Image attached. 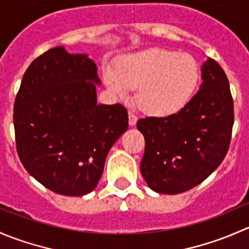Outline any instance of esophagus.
<instances>
[{
  "mask_svg": "<svg viewBox=\"0 0 249 249\" xmlns=\"http://www.w3.org/2000/svg\"><path fill=\"white\" fill-rule=\"evenodd\" d=\"M136 123H137V115L134 114L132 112H129V124L131 125V126H134Z\"/></svg>",
  "mask_w": 249,
  "mask_h": 249,
  "instance_id": "34e87169",
  "label": "esophagus"
}]
</instances>
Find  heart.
Instances as JSON below:
<instances>
[{"mask_svg":"<svg viewBox=\"0 0 249 249\" xmlns=\"http://www.w3.org/2000/svg\"><path fill=\"white\" fill-rule=\"evenodd\" d=\"M199 66L192 55L148 49L123 57L118 69L105 70V83L113 94L126 97L137 89L141 109L152 115L173 114L190 101L199 83Z\"/></svg>","mask_w":249,"mask_h":249,"instance_id":"obj_1","label":"heart"}]
</instances>
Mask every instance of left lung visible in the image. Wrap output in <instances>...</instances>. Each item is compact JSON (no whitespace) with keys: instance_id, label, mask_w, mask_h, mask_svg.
I'll return each instance as SVG.
<instances>
[{"instance_id":"1","label":"left lung","mask_w":249,"mask_h":249,"mask_svg":"<svg viewBox=\"0 0 249 249\" xmlns=\"http://www.w3.org/2000/svg\"><path fill=\"white\" fill-rule=\"evenodd\" d=\"M202 84L190 101L169 117L137 122L145 141L141 173L150 189L179 194L203 182L224 160L233 125V101L224 70L203 64Z\"/></svg>"}]
</instances>
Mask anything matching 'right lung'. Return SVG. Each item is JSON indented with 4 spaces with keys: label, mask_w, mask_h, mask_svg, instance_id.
<instances>
[{
    "label": "right lung",
    "mask_w": 249,
    "mask_h": 249,
    "mask_svg": "<svg viewBox=\"0 0 249 249\" xmlns=\"http://www.w3.org/2000/svg\"><path fill=\"white\" fill-rule=\"evenodd\" d=\"M97 67L84 54L53 48L31 62L14 102L19 159L56 194L95 189L110 147L129 126L122 104L97 105Z\"/></svg>",
    "instance_id": "add662e5"
}]
</instances>
